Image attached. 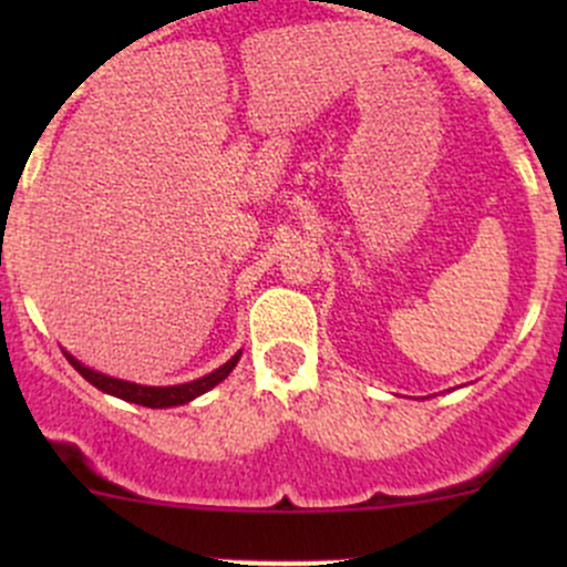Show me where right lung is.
Wrapping results in <instances>:
<instances>
[{
    "label": "right lung",
    "mask_w": 567,
    "mask_h": 567,
    "mask_svg": "<svg viewBox=\"0 0 567 567\" xmlns=\"http://www.w3.org/2000/svg\"><path fill=\"white\" fill-rule=\"evenodd\" d=\"M68 362L82 373V379H87L95 390L112 394V398L125 400V403H136V405H147V409H173V405H183V403H192L194 398L205 394L208 390H214L216 384L227 379L233 373V368L238 364L241 359V351L236 357L227 359L221 368H216L214 373L203 375V379H194L186 381V384H175V386H145V384H134V381H123V379H114V375L99 373V370L87 368V364L79 362L76 357L65 351Z\"/></svg>",
    "instance_id": "right-lung-1"
}]
</instances>
